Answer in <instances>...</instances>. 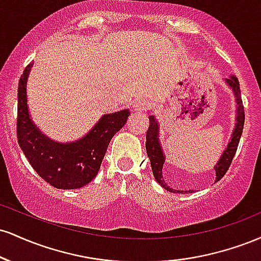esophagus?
I'll list each match as a JSON object with an SVG mask.
<instances>
[{"instance_id":"obj_1","label":"esophagus","mask_w":261,"mask_h":261,"mask_svg":"<svg viewBox=\"0 0 261 261\" xmlns=\"http://www.w3.org/2000/svg\"><path fill=\"white\" fill-rule=\"evenodd\" d=\"M147 108H148V101H146L145 99H140V100L135 101V103H134V110H135V112H137V113L145 112Z\"/></svg>"}]
</instances>
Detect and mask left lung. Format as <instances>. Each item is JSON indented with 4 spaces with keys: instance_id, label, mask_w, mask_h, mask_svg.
Here are the masks:
<instances>
[{
    "instance_id": "left-lung-1",
    "label": "left lung",
    "mask_w": 261,
    "mask_h": 261,
    "mask_svg": "<svg viewBox=\"0 0 261 261\" xmlns=\"http://www.w3.org/2000/svg\"><path fill=\"white\" fill-rule=\"evenodd\" d=\"M224 83L232 89L233 95H234L236 98V122L233 133L230 135L228 145L224 148L223 153L221 154L220 160H218L216 166H215V170H216V179H215V181H218L220 179H222V176L226 174V172L228 170L230 163H232L233 157H234L237 152V147H238L239 140H241L244 126V108L243 104H242L241 89H239L238 79H237L236 76H229L228 79H224ZM146 151H147V155L149 158V162H151L152 173H153L154 179L162 188L170 191V193H193V190H175V189L168 187L166 180H164L163 174H162V169H163L166 155L163 153V148H162L160 141V124H158L154 115H149V126L147 134H146Z\"/></svg>"
}]
</instances>
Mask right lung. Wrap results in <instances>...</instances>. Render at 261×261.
Instances as JSON below:
<instances>
[{"mask_svg":"<svg viewBox=\"0 0 261 261\" xmlns=\"http://www.w3.org/2000/svg\"><path fill=\"white\" fill-rule=\"evenodd\" d=\"M33 64L23 71L18 86V143L33 169L54 188L70 190L85 187L98 174L110 140L126 124L130 110L104 114L80 140L54 141L41 133L29 114L27 82Z\"/></svg>","mask_w":261,"mask_h":261,"instance_id":"right-lung-1","label":"right lung"}]
</instances>
